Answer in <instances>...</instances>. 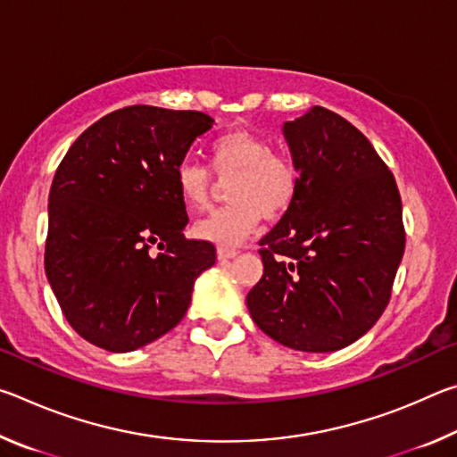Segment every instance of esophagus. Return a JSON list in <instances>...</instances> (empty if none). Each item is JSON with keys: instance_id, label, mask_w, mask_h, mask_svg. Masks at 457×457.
<instances>
[{"instance_id": "obj_1", "label": "esophagus", "mask_w": 457, "mask_h": 457, "mask_svg": "<svg viewBox=\"0 0 457 457\" xmlns=\"http://www.w3.org/2000/svg\"><path fill=\"white\" fill-rule=\"evenodd\" d=\"M237 256V252L234 250V247H226V245H220L218 247V258L220 260H231V258H236Z\"/></svg>"}]
</instances>
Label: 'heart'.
Instances as JSON below:
<instances>
[{
	"label": "heart",
	"mask_w": 457,
	"mask_h": 457,
	"mask_svg": "<svg viewBox=\"0 0 457 457\" xmlns=\"http://www.w3.org/2000/svg\"><path fill=\"white\" fill-rule=\"evenodd\" d=\"M212 170L228 183L229 205L212 212L193 226V236L220 245H237L266 220L290 210L298 191V171L282 153L272 151L264 137L236 129L215 138L210 149ZM175 185L189 210L210 205L215 181L210 169L185 159L175 169Z\"/></svg>",
	"instance_id": "b5f03b06"
}]
</instances>
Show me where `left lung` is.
Here are the masks:
<instances>
[{
	"instance_id": "obj_1",
	"label": "left lung",
	"mask_w": 457,
	"mask_h": 457,
	"mask_svg": "<svg viewBox=\"0 0 457 457\" xmlns=\"http://www.w3.org/2000/svg\"><path fill=\"white\" fill-rule=\"evenodd\" d=\"M284 137L298 191L260 239L264 276L247 311L284 346L332 353L365 335L389 304L405 252L401 195L369 138L328 108L284 122Z\"/></svg>"
}]
</instances>
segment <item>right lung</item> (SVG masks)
Listing matches in <instances>:
<instances>
[{"instance_id": "obj_1", "label": "right lung", "mask_w": 457, "mask_h": 457, "mask_svg": "<svg viewBox=\"0 0 457 457\" xmlns=\"http://www.w3.org/2000/svg\"><path fill=\"white\" fill-rule=\"evenodd\" d=\"M213 119L127 106L76 138L48 197L46 276L71 327L129 353L181 322L215 247L187 239L175 169Z\"/></svg>"}]
</instances>
